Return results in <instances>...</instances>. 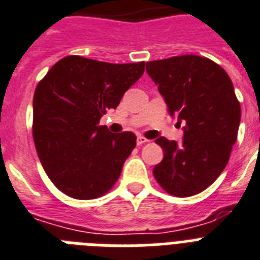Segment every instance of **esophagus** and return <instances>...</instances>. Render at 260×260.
Listing matches in <instances>:
<instances>
[{
    "label": "esophagus",
    "mask_w": 260,
    "mask_h": 260,
    "mask_svg": "<svg viewBox=\"0 0 260 260\" xmlns=\"http://www.w3.org/2000/svg\"><path fill=\"white\" fill-rule=\"evenodd\" d=\"M148 139H145L143 136H139L137 137V145H141V144H145V143H148Z\"/></svg>",
    "instance_id": "1"
}]
</instances>
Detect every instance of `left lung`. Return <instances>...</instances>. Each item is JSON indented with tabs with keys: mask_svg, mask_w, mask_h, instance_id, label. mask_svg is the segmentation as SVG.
Returning <instances> with one entry per match:
<instances>
[{
	"mask_svg": "<svg viewBox=\"0 0 260 260\" xmlns=\"http://www.w3.org/2000/svg\"><path fill=\"white\" fill-rule=\"evenodd\" d=\"M145 69L170 115L184 123L180 144L156 140L164 157L153 176L171 195H196L223 172L238 137L240 104L233 81L220 65L195 54L149 61Z\"/></svg>",
	"mask_w": 260,
	"mask_h": 260,
	"instance_id": "1",
	"label": "left lung"
}]
</instances>
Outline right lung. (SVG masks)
I'll list each match as a JSON object with an SVG mask.
<instances>
[{"label": "right lung", "instance_id": "1", "mask_svg": "<svg viewBox=\"0 0 260 260\" xmlns=\"http://www.w3.org/2000/svg\"><path fill=\"white\" fill-rule=\"evenodd\" d=\"M145 62L111 64L80 56L61 58L36 88L33 139L46 175L65 195H104L136 147L132 132L99 125L107 109L144 73Z\"/></svg>", "mask_w": 260, "mask_h": 260}]
</instances>
